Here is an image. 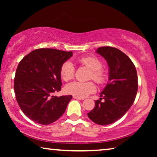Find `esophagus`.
<instances>
[{"label":"esophagus","instance_id":"1","mask_svg":"<svg viewBox=\"0 0 157 157\" xmlns=\"http://www.w3.org/2000/svg\"><path fill=\"white\" fill-rule=\"evenodd\" d=\"M73 98H75V99H77V100H81V101L84 100V98H80V97H78V96H73Z\"/></svg>","mask_w":157,"mask_h":157}]
</instances>
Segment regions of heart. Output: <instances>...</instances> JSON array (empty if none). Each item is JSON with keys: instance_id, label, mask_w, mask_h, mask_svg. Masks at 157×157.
<instances>
[{"instance_id": "heart-1", "label": "heart", "mask_w": 157, "mask_h": 157, "mask_svg": "<svg viewBox=\"0 0 157 157\" xmlns=\"http://www.w3.org/2000/svg\"><path fill=\"white\" fill-rule=\"evenodd\" d=\"M82 65L91 70L89 78L93 79L98 83H103L106 80V74L103 71L102 63L99 59L94 56H84L79 59ZM61 76L63 81H68L74 78L75 74V67L71 61H67L62 64L61 70ZM66 91L68 94L76 96L80 98H85L90 94L96 91V86L91 81L81 82V81H74L66 86Z\"/></svg>"}]
</instances>
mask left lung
<instances>
[{"instance_id": "8db88e82", "label": "left lung", "mask_w": 157, "mask_h": 157, "mask_svg": "<svg viewBox=\"0 0 157 157\" xmlns=\"http://www.w3.org/2000/svg\"><path fill=\"white\" fill-rule=\"evenodd\" d=\"M96 52L107 62L109 81L88 117L98 125H109L121 119L132 106L138 90V78L132 60L118 48L100 47Z\"/></svg>"}]
</instances>
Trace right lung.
I'll list each match as a JSON object with an SVG mask.
<instances>
[{"label": "right lung", "mask_w": 157, "mask_h": 157, "mask_svg": "<svg viewBox=\"0 0 157 157\" xmlns=\"http://www.w3.org/2000/svg\"><path fill=\"white\" fill-rule=\"evenodd\" d=\"M72 56V51L39 48L20 61L14 78V91L21 109L32 121L48 125L65 112L72 96L58 97L53 94L61 91L60 70Z\"/></svg>", "instance_id": "add662e5"}]
</instances>
